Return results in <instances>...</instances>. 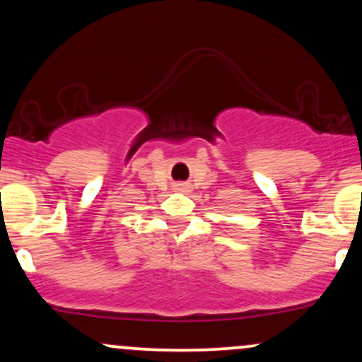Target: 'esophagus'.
<instances>
[{
  "instance_id": "esophagus-1",
  "label": "esophagus",
  "mask_w": 362,
  "mask_h": 362,
  "mask_svg": "<svg viewBox=\"0 0 362 362\" xmlns=\"http://www.w3.org/2000/svg\"><path fill=\"white\" fill-rule=\"evenodd\" d=\"M173 187H175V190H180V192H185V190L189 189V184H185V182H177V184L173 185Z\"/></svg>"
}]
</instances>
